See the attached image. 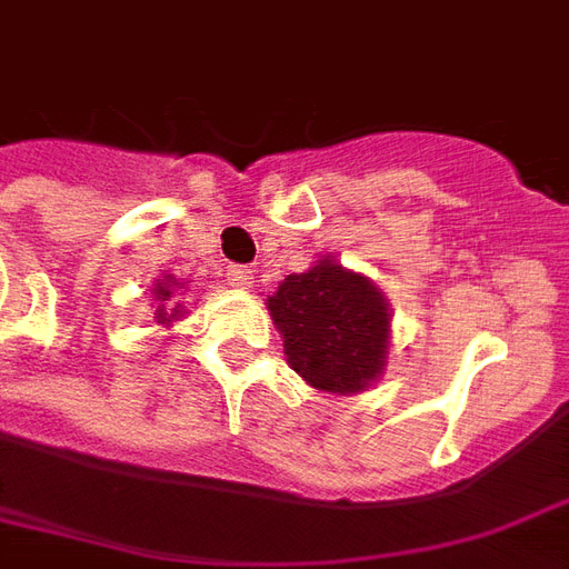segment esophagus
I'll use <instances>...</instances> for the list:
<instances>
[{
    "mask_svg": "<svg viewBox=\"0 0 569 569\" xmlns=\"http://www.w3.org/2000/svg\"><path fill=\"white\" fill-rule=\"evenodd\" d=\"M229 283L238 289H250L252 286V271L247 264H231L229 268Z\"/></svg>",
    "mask_w": 569,
    "mask_h": 569,
    "instance_id": "1",
    "label": "esophagus"
}]
</instances>
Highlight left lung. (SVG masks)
Returning a JSON list of instances; mask_svg holds the SVG:
<instances>
[{
  "label": "left lung",
  "instance_id": "1",
  "mask_svg": "<svg viewBox=\"0 0 569 569\" xmlns=\"http://www.w3.org/2000/svg\"><path fill=\"white\" fill-rule=\"evenodd\" d=\"M289 368L326 395H359L389 365L391 307L365 273L322 256L268 296Z\"/></svg>",
  "mask_w": 569,
  "mask_h": 569
}]
</instances>
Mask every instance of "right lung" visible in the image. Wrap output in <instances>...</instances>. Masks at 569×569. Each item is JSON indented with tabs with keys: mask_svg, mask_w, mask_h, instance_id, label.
Masks as SVG:
<instances>
[{
	"mask_svg": "<svg viewBox=\"0 0 569 569\" xmlns=\"http://www.w3.org/2000/svg\"><path fill=\"white\" fill-rule=\"evenodd\" d=\"M189 280H178L174 273H162V280H153V289H150V301H153V319L162 328H168L171 322H180L187 317V307L174 301L180 292H187Z\"/></svg>",
	"mask_w": 569,
	"mask_h": 569,
	"instance_id": "obj_1",
	"label": "right lung"
}]
</instances>
